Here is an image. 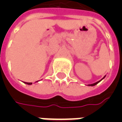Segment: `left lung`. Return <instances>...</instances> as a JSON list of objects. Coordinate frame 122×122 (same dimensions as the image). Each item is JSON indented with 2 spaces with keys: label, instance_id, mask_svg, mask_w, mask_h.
Returning <instances> with one entry per match:
<instances>
[{
  "label": "left lung",
  "instance_id": "8db88e82",
  "mask_svg": "<svg viewBox=\"0 0 122 122\" xmlns=\"http://www.w3.org/2000/svg\"><path fill=\"white\" fill-rule=\"evenodd\" d=\"M105 76L104 77H103V78H102V79L101 80H99V81H98V82H95V83H93V84H88V86H95V85H96V84H98L99 82H101V80H102V79H104V78H105Z\"/></svg>",
  "mask_w": 122,
  "mask_h": 122
}]
</instances>
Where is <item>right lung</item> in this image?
Wrapping results in <instances>:
<instances>
[{
	"instance_id": "obj_1",
	"label": "right lung",
	"mask_w": 122,
	"mask_h": 122,
	"mask_svg": "<svg viewBox=\"0 0 122 122\" xmlns=\"http://www.w3.org/2000/svg\"><path fill=\"white\" fill-rule=\"evenodd\" d=\"M24 83H25V84H28V85H31L32 84V83H31V82H24Z\"/></svg>"
}]
</instances>
